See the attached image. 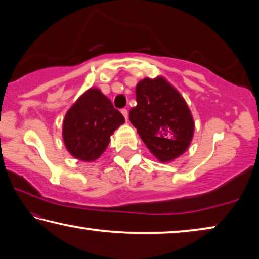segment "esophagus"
I'll list each match as a JSON object with an SVG mask.
<instances>
[{"label":"esophagus","mask_w":259,"mask_h":259,"mask_svg":"<svg viewBox=\"0 0 259 259\" xmlns=\"http://www.w3.org/2000/svg\"><path fill=\"white\" fill-rule=\"evenodd\" d=\"M121 113H122V115L124 116L125 121H128V119H129V113H128V111H126V109H122Z\"/></svg>","instance_id":"esophagus-1"}]
</instances>
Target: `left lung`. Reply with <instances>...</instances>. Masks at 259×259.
<instances>
[{
  "label": "left lung",
  "instance_id": "1",
  "mask_svg": "<svg viewBox=\"0 0 259 259\" xmlns=\"http://www.w3.org/2000/svg\"><path fill=\"white\" fill-rule=\"evenodd\" d=\"M136 100L130 122L152 154L163 163L184 154L195 124L181 93L164 76L145 77L136 85Z\"/></svg>",
  "mask_w": 259,
  "mask_h": 259
}]
</instances>
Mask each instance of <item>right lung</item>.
<instances>
[{
  "mask_svg": "<svg viewBox=\"0 0 259 259\" xmlns=\"http://www.w3.org/2000/svg\"><path fill=\"white\" fill-rule=\"evenodd\" d=\"M124 117L98 88L91 87L65 114L63 140L76 160L94 162L106 151L111 136Z\"/></svg>",
  "mask_w": 259,
  "mask_h": 259,
  "instance_id": "obj_1",
  "label": "right lung"
}]
</instances>
